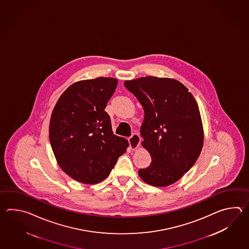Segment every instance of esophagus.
Returning a JSON list of instances; mask_svg holds the SVG:
<instances>
[{
	"mask_svg": "<svg viewBox=\"0 0 249 249\" xmlns=\"http://www.w3.org/2000/svg\"><path fill=\"white\" fill-rule=\"evenodd\" d=\"M128 142L130 144V148L131 149H136L140 146V142H141V137L139 136L137 133L132 134V137L128 139Z\"/></svg>",
	"mask_w": 249,
	"mask_h": 249,
	"instance_id": "34e87169",
	"label": "esophagus"
}]
</instances>
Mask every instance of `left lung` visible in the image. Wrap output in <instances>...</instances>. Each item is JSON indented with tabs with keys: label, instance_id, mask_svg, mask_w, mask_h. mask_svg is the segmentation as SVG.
Here are the masks:
<instances>
[{
	"label": "left lung",
	"instance_id": "8db88e82",
	"mask_svg": "<svg viewBox=\"0 0 249 249\" xmlns=\"http://www.w3.org/2000/svg\"><path fill=\"white\" fill-rule=\"evenodd\" d=\"M124 84L145 114L140 132L151 163L138 174L149 185H171L191 169L203 148L204 129L196 100L173 78L146 76Z\"/></svg>",
	"mask_w": 249,
	"mask_h": 249
}]
</instances>
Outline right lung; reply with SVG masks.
Instances as JSON below:
<instances>
[{
	"mask_svg": "<svg viewBox=\"0 0 249 249\" xmlns=\"http://www.w3.org/2000/svg\"><path fill=\"white\" fill-rule=\"evenodd\" d=\"M117 80L97 77L70 85L53 108L49 135L59 167L72 179L94 184L106 179L126 151V139L113 133L105 111Z\"/></svg>",
	"mask_w": 249,
	"mask_h": 249,
	"instance_id": "obj_1",
	"label": "right lung"
}]
</instances>
